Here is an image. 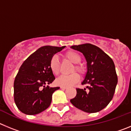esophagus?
Wrapping results in <instances>:
<instances>
[{"label": "esophagus", "instance_id": "1", "mask_svg": "<svg viewBox=\"0 0 131 131\" xmlns=\"http://www.w3.org/2000/svg\"><path fill=\"white\" fill-rule=\"evenodd\" d=\"M60 89H66L67 87H66V86H60Z\"/></svg>", "mask_w": 131, "mask_h": 131}]
</instances>
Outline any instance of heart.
I'll return each mask as SVG.
<instances>
[{"label":"heart","mask_w":131,"mask_h":131,"mask_svg":"<svg viewBox=\"0 0 131 131\" xmlns=\"http://www.w3.org/2000/svg\"><path fill=\"white\" fill-rule=\"evenodd\" d=\"M65 57L70 60L72 63H75V68L80 73L83 72V68L80 66L79 63L81 61V56L78 52L73 50H69L65 54ZM50 69L54 75H58L60 71V63L57 56H53L50 61ZM80 77L77 73L74 72L69 75H62L56 79V83L61 86H69L79 81Z\"/></svg>","instance_id":"obj_1"}]
</instances>
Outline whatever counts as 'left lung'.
<instances>
[{"mask_svg":"<svg viewBox=\"0 0 131 131\" xmlns=\"http://www.w3.org/2000/svg\"><path fill=\"white\" fill-rule=\"evenodd\" d=\"M83 53L86 60L87 72L82 84L86 89H76V96L70 102L75 107L87 113H96L106 107L113 98L117 76L112 59L102 50L89 43L71 46Z\"/></svg>","mask_w":131,"mask_h":131,"instance_id":"1","label":"left lung"}]
</instances>
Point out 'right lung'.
Listing matches in <instances>:
<instances>
[{"instance_id":"1","label":"right lung","mask_w":131,"mask_h":131,"mask_svg":"<svg viewBox=\"0 0 131 131\" xmlns=\"http://www.w3.org/2000/svg\"><path fill=\"white\" fill-rule=\"evenodd\" d=\"M65 47H40L21 66L14 83V95L16 106L22 113L36 115L50 106L52 94L60 89L46 86L55 79L50 69V61Z\"/></svg>"}]
</instances>
